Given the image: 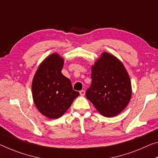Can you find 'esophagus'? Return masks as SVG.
<instances>
[{
  "mask_svg": "<svg viewBox=\"0 0 158 158\" xmlns=\"http://www.w3.org/2000/svg\"><path fill=\"white\" fill-rule=\"evenodd\" d=\"M79 93H80V95H81V96H84V95H85V91H84V90H81V91H79Z\"/></svg>",
  "mask_w": 158,
  "mask_h": 158,
  "instance_id": "34e87169",
  "label": "esophagus"
}]
</instances>
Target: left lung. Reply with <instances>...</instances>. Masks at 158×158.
<instances>
[{
	"instance_id": "left-lung-1",
	"label": "left lung",
	"mask_w": 158,
	"mask_h": 158,
	"mask_svg": "<svg viewBox=\"0 0 158 158\" xmlns=\"http://www.w3.org/2000/svg\"><path fill=\"white\" fill-rule=\"evenodd\" d=\"M91 84L86 96L104 117H112L127 107L131 96L129 74L121 62L104 52L92 67Z\"/></svg>"
}]
</instances>
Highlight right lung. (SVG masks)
<instances>
[{"label":"right lung","instance_id":"1","mask_svg":"<svg viewBox=\"0 0 158 158\" xmlns=\"http://www.w3.org/2000/svg\"><path fill=\"white\" fill-rule=\"evenodd\" d=\"M63 63L57 53L51 55L39 66L32 82L34 103L50 119L60 117L79 96L72 89L71 81L62 74Z\"/></svg>","mask_w":158,"mask_h":158}]
</instances>
